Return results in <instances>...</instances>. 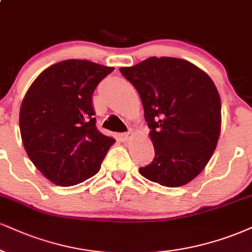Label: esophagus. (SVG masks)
<instances>
[{
    "mask_svg": "<svg viewBox=\"0 0 252 252\" xmlns=\"http://www.w3.org/2000/svg\"><path fill=\"white\" fill-rule=\"evenodd\" d=\"M133 136V131H128L127 133H123L120 134V140L123 142H127Z\"/></svg>",
    "mask_w": 252,
    "mask_h": 252,
    "instance_id": "34e87169",
    "label": "esophagus"
}]
</instances>
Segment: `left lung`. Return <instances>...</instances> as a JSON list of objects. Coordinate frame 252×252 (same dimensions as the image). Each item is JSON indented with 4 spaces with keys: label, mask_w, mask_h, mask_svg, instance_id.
Masks as SVG:
<instances>
[{
    "label": "left lung",
    "mask_w": 252,
    "mask_h": 252,
    "mask_svg": "<svg viewBox=\"0 0 252 252\" xmlns=\"http://www.w3.org/2000/svg\"><path fill=\"white\" fill-rule=\"evenodd\" d=\"M120 72L138 91L154 146L139 173L164 187H181L200 174L221 133V98L208 74L190 62L151 57Z\"/></svg>",
    "instance_id": "1"
}]
</instances>
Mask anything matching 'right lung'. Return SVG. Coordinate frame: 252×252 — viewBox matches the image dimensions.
I'll return each mask as SVG.
<instances>
[{
  "label": "right lung",
  "mask_w": 252,
  "mask_h": 252,
  "mask_svg": "<svg viewBox=\"0 0 252 252\" xmlns=\"http://www.w3.org/2000/svg\"><path fill=\"white\" fill-rule=\"evenodd\" d=\"M113 70L86 60L60 62L40 72L24 95V150L55 185L69 187L95 175L116 142L98 131L92 107L95 88Z\"/></svg>",
  "instance_id": "right-lung-1"
}]
</instances>
